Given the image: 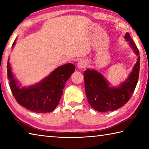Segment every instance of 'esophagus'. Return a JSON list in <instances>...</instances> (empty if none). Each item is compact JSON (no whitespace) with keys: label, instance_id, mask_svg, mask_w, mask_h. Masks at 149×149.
<instances>
[{"label":"esophagus","instance_id":"1","mask_svg":"<svg viewBox=\"0 0 149 149\" xmlns=\"http://www.w3.org/2000/svg\"><path fill=\"white\" fill-rule=\"evenodd\" d=\"M87 62L85 60H80L77 63V68L80 70L85 68L87 66Z\"/></svg>","mask_w":149,"mask_h":149}]
</instances>
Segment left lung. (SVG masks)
<instances>
[{
  "instance_id": "1",
  "label": "left lung",
  "mask_w": 149,
  "mask_h": 149,
  "mask_svg": "<svg viewBox=\"0 0 149 149\" xmlns=\"http://www.w3.org/2000/svg\"><path fill=\"white\" fill-rule=\"evenodd\" d=\"M125 39L138 56L133 71L127 80L118 87H110L107 81L100 73L88 69L84 72L85 90L87 99L93 109L100 112L117 110L128 102L137 85L140 70V56L137 47L128 33Z\"/></svg>"
}]
</instances>
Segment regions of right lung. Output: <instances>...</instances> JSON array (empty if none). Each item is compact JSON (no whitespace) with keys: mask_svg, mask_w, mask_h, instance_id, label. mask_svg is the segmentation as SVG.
<instances>
[{"mask_svg":"<svg viewBox=\"0 0 149 149\" xmlns=\"http://www.w3.org/2000/svg\"><path fill=\"white\" fill-rule=\"evenodd\" d=\"M16 40L12 44L14 46ZM75 71V65L66 64L57 68L41 82L29 87L17 85L7 62V75L10 87L15 99L22 107L36 113H47L53 111L63 94L65 82Z\"/></svg>","mask_w":149,"mask_h":149,"instance_id":"add662e5","label":"right lung"}]
</instances>
